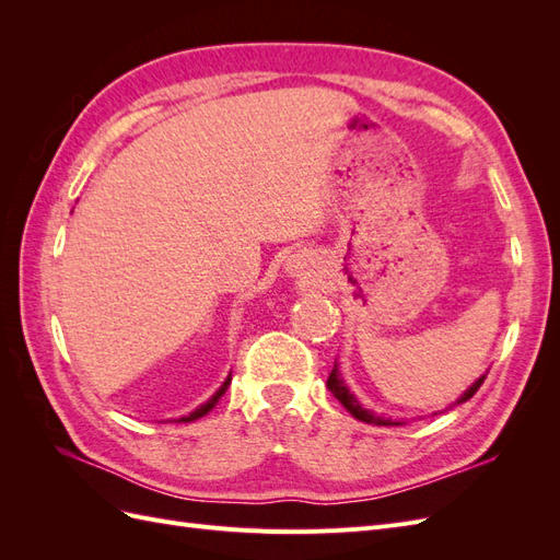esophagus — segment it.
I'll use <instances>...</instances> for the list:
<instances>
[{
  "label": "esophagus",
  "instance_id": "esophagus-1",
  "mask_svg": "<svg viewBox=\"0 0 560 560\" xmlns=\"http://www.w3.org/2000/svg\"><path fill=\"white\" fill-rule=\"evenodd\" d=\"M287 268H290L294 276H308L311 261L306 257H294V259H290V264H287Z\"/></svg>",
  "mask_w": 560,
  "mask_h": 560
}]
</instances>
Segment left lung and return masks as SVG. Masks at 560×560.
Returning a JSON list of instances; mask_svg holds the SVG:
<instances>
[{
  "label": "left lung",
  "instance_id": "8db88e82",
  "mask_svg": "<svg viewBox=\"0 0 560 560\" xmlns=\"http://www.w3.org/2000/svg\"><path fill=\"white\" fill-rule=\"evenodd\" d=\"M486 376H488V374H483V376H481L477 383H474V385L467 389V393H465L460 399H457V404H463V401H467V399H471L474 395H477V389L481 387V383L486 381ZM327 387L331 389L334 397H336L338 401H341V404L346 406V409H348V411H350L354 418H358V420H362V422H369V425H399V422H393V420L378 418V416H374V413H371V411L362 409L360 401L350 395V389L343 385L341 376H338V369H336V364H334L331 374H329V378H327Z\"/></svg>",
  "mask_w": 560,
  "mask_h": 560
}]
</instances>
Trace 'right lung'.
<instances>
[{
    "label": "right lung",
    "instance_id": "obj_1",
    "mask_svg": "<svg viewBox=\"0 0 560 560\" xmlns=\"http://www.w3.org/2000/svg\"><path fill=\"white\" fill-rule=\"evenodd\" d=\"M229 383H231V374H229V378L224 381V385H222V387H219V389H217V393H214V395H212V397H210V399H208L206 404H200V406H198V409H196L194 413H189V416H184V418H179L177 422H191V420H196V418H202V416H206V413H208V411L212 409V406H214V404L219 401V397H222V395L226 393V387H229Z\"/></svg>",
    "mask_w": 560,
    "mask_h": 560
}]
</instances>
